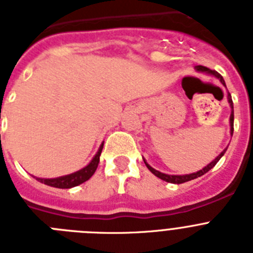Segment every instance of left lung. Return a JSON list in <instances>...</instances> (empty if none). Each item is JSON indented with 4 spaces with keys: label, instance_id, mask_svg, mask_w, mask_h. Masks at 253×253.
<instances>
[{
    "label": "left lung",
    "instance_id": "obj_1",
    "mask_svg": "<svg viewBox=\"0 0 253 253\" xmlns=\"http://www.w3.org/2000/svg\"><path fill=\"white\" fill-rule=\"evenodd\" d=\"M195 68H196V71H199V72H207V73H209V75L214 76V77L219 78V81L222 82V84L225 86V82H224V80H223V77L220 75H219L218 72H215V71H211V69L207 68V67H204V66H196ZM228 102H229V105H231V109H232L231 118H229V124H231V134H232V135H233L234 111H233V101H232V96H231V93H229V92H228ZM225 151H227V148H225L224 151L222 152V153L219 154V156L215 158V160L211 161V162H210L209 165H208V166H205L203 169H200V171H198V172H194V173H189V175H166V173H162V172L157 171V169H154L153 167L149 166L148 163L146 162V160H143V161H144V163H146V166L148 167L149 171H151L154 176H157V177H160L161 180L167 181V182H171V184H184V182H187V181H190V180H194V178L200 177V176H203V175H204V173H207V172L209 171V169H213V167L215 166L216 163H218V161L223 157V154L225 153Z\"/></svg>",
    "mask_w": 253,
    "mask_h": 253
}]
</instances>
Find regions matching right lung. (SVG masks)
Returning <instances> with one entry per match:
<instances>
[{
    "instance_id": "add662e5",
    "label": "right lung",
    "mask_w": 253,
    "mask_h": 253,
    "mask_svg": "<svg viewBox=\"0 0 253 253\" xmlns=\"http://www.w3.org/2000/svg\"><path fill=\"white\" fill-rule=\"evenodd\" d=\"M102 147H104V143L100 146L99 151H97V153L95 154V157L92 158V161H91L86 167L80 169V171L73 172V173H71V175L60 176V177H55V178H38V177L35 178H37L38 181H40V182L48 185V186L58 187V189H71V187L77 186V185L82 184V182L88 180V178L95 173L96 169H97V166H99L100 154H101Z\"/></svg>"
}]
</instances>
